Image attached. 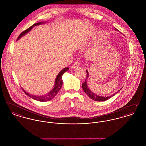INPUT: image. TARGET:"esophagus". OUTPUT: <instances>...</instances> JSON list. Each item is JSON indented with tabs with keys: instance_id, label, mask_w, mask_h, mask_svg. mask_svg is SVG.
<instances>
[{
	"instance_id": "obj_1",
	"label": "esophagus",
	"mask_w": 146,
	"mask_h": 146,
	"mask_svg": "<svg viewBox=\"0 0 146 146\" xmlns=\"http://www.w3.org/2000/svg\"><path fill=\"white\" fill-rule=\"evenodd\" d=\"M79 66V63L78 62H76L74 63V64L72 65V68H75L76 67H78Z\"/></svg>"
}]
</instances>
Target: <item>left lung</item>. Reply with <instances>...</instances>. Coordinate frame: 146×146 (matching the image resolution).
<instances>
[{"mask_svg": "<svg viewBox=\"0 0 146 146\" xmlns=\"http://www.w3.org/2000/svg\"><path fill=\"white\" fill-rule=\"evenodd\" d=\"M115 30L118 31V30L117 28H115ZM86 73H87V74H86V79H85V81L84 82V83L82 84V87H83V89L84 92H85V94H86L89 97H90V98H91V99L93 100H94V101H100H100H106V100L110 99V98L111 97H112V96H114L115 94H117L118 92H119V91H120V90L122 89V88L120 89L117 92H115V94L111 95L110 96H107V97H106V96H101L97 95V94H96L94 93L93 92H92V91L90 90V89L89 88L88 86V82H88V78H89V72H88V70H86Z\"/></svg>", "mask_w": 146, "mask_h": 146, "instance_id": "8db88e82", "label": "left lung"}]
</instances>
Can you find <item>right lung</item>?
<instances>
[{"label": "right lung", "instance_id": "right-lung-1", "mask_svg": "<svg viewBox=\"0 0 146 146\" xmlns=\"http://www.w3.org/2000/svg\"><path fill=\"white\" fill-rule=\"evenodd\" d=\"M45 22H38L36 23H35L34 25H33L32 26H31L29 28L27 29L26 30H25V31H23V32H22L20 35L19 36L17 40L19 39L20 38H21L22 36H23V35H26V33H27L29 32L33 27H34L35 26H38L40 25L41 24H43L45 23ZM69 70L68 67H66L64 68L58 74V75L56 76V78L55 81V85H54V87L52 89V90L50 91L48 94L44 95L42 96H35V95H31L30 94H29L28 92H27L26 91L23 90V89H22V90L23 91L25 92V94L28 96L29 97L34 99L36 101H41V102H45V101H50L52 99L54 98V97L56 95H57V94L58 93V92L59 90L61 89L62 86L63 81L62 79V76L63 74L64 73H65L66 72H67L68 70Z\"/></svg>", "mask_w": 146, "mask_h": 146}]
</instances>
